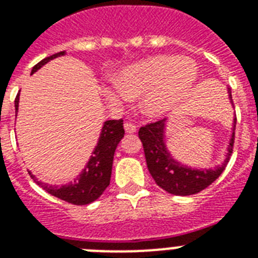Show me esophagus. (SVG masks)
Instances as JSON below:
<instances>
[{
    "instance_id": "1",
    "label": "esophagus",
    "mask_w": 258,
    "mask_h": 258,
    "mask_svg": "<svg viewBox=\"0 0 258 258\" xmlns=\"http://www.w3.org/2000/svg\"><path fill=\"white\" fill-rule=\"evenodd\" d=\"M124 130L127 134H134L135 131H137V125L133 124V123H125Z\"/></svg>"
}]
</instances>
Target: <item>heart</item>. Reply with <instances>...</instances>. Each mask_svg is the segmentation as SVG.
<instances>
[{"instance_id":"obj_1","label":"heart","mask_w":258,"mask_h":258,"mask_svg":"<svg viewBox=\"0 0 258 258\" xmlns=\"http://www.w3.org/2000/svg\"><path fill=\"white\" fill-rule=\"evenodd\" d=\"M198 76L196 62L175 54L146 58L119 72V83L101 87L109 101L121 104L131 96L142 97V111L150 117L163 116L183 99Z\"/></svg>"}]
</instances>
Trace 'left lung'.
I'll list each match as a JSON object with an SVG mask.
<instances>
[{"instance_id":"obj_1","label":"left lung","mask_w":258,"mask_h":258,"mask_svg":"<svg viewBox=\"0 0 258 258\" xmlns=\"http://www.w3.org/2000/svg\"><path fill=\"white\" fill-rule=\"evenodd\" d=\"M228 95L233 105L230 88H228ZM166 128L167 119L150 123L139 128V138L143 143L150 174L159 187L174 196H191L202 191L222 174L228 165L234 143L236 116L233 120L232 135L229 139L224 162L214 169H194L174 159L166 146Z\"/></svg>"}]
</instances>
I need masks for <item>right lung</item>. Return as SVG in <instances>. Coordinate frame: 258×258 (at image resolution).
<instances>
[{
  "label": "right lung",
  "instance_id": "add662e5",
  "mask_svg": "<svg viewBox=\"0 0 258 258\" xmlns=\"http://www.w3.org/2000/svg\"><path fill=\"white\" fill-rule=\"evenodd\" d=\"M66 52H58L52 54L49 57L44 58L36 64L32 70V74L37 72L46 62L56 57L64 56ZM18 101H20V93L16 96L14 107H16V116L18 111ZM124 137V128H123V120H105L101 127L100 137L97 139V143L93 149L86 167L76 176V179L67 184L56 186V184L44 183L29 171V175L33 178L37 184H40L45 191L67 201L74 205H88L93 201H96L99 197L108 187L111 172H112V162L115 150H116L119 142Z\"/></svg>",
  "mask_w": 258,
  "mask_h": 258
}]
</instances>
